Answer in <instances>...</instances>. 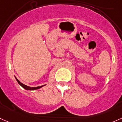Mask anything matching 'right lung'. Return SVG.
Segmentation results:
<instances>
[{
	"label": "right lung",
	"mask_w": 122,
	"mask_h": 122,
	"mask_svg": "<svg viewBox=\"0 0 122 122\" xmlns=\"http://www.w3.org/2000/svg\"><path fill=\"white\" fill-rule=\"evenodd\" d=\"M15 78H16V79L17 80V82L19 83V84L20 85H21V86L23 87V88H24L25 89H26V90H30V91H33V90H35V89H40V88H42L43 86H44V85H42V86H37V87H30V86H27L25 85H24L23 84H22V83L20 81H19L18 79H17V78L15 76Z\"/></svg>",
	"instance_id": "add662e5"
}]
</instances>
